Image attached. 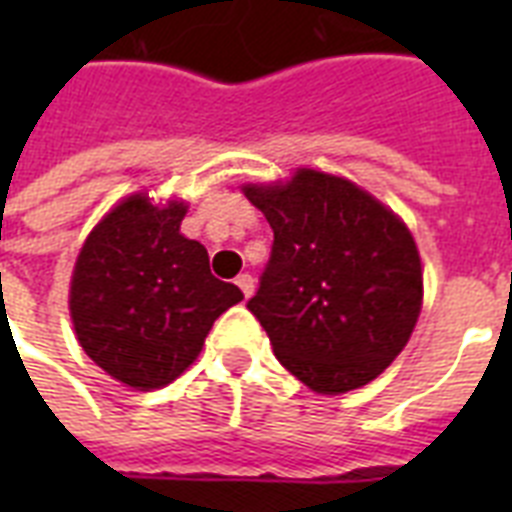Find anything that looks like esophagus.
Listing matches in <instances>:
<instances>
[{
	"label": "esophagus",
	"mask_w": 512,
	"mask_h": 512,
	"mask_svg": "<svg viewBox=\"0 0 512 512\" xmlns=\"http://www.w3.org/2000/svg\"><path fill=\"white\" fill-rule=\"evenodd\" d=\"M236 287L244 292V297H252V292H255V279H252L249 273H239V276H236Z\"/></svg>",
	"instance_id": "obj_1"
}]
</instances>
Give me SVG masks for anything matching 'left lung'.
<instances>
[{"label": "left lung", "instance_id": "8db88e82", "mask_svg": "<svg viewBox=\"0 0 512 512\" xmlns=\"http://www.w3.org/2000/svg\"><path fill=\"white\" fill-rule=\"evenodd\" d=\"M244 196L273 228L247 308L281 366L324 396L372 382L420 319V252L404 220L356 183L316 170L247 183Z\"/></svg>", "mask_w": 512, "mask_h": 512}]
</instances>
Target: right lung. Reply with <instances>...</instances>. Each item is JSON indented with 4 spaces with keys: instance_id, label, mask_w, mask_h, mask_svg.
I'll return each instance as SVG.
<instances>
[{
    "instance_id": "add662e5",
    "label": "right lung",
    "mask_w": 512,
    "mask_h": 512,
    "mask_svg": "<svg viewBox=\"0 0 512 512\" xmlns=\"http://www.w3.org/2000/svg\"><path fill=\"white\" fill-rule=\"evenodd\" d=\"M183 201H119L84 241L71 276V321L84 353L114 380L154 390L201 353L220 313L241 303L236 284L209 271L204 244L185 239Z\"/></svg>"
}]
</instances>
